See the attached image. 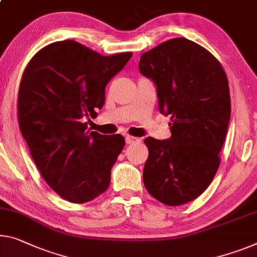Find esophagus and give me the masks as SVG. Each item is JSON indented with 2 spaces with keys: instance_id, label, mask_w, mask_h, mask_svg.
Segmentation results:
<instances>
[{
  "instance_id": "1",
  "label": "esophagus",
  "mask_w": 257,
  "mask_h": 257,
  "mask_svg": "<svg viewBox=\"0 0 257 257\" xmlns=\"http://www.w3.org/2000/svg\"><path fill=\"white\" fill-rule=\"evenodd\" d=\"M125 141L127 145H132V144H136V142H140L139 138H136V137H132V136H126L125 137Z\"/></svg>"
}]
</instances>
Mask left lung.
Instances as JSON below:
<instances>
[{
    "label": "left lung",
    "instance_id": "8db88e82",
    "mask_svg": "<svg viewBox=\"0 0 257 257\" xmlns=\"http://www.w3.org/2000/svg\"><path fill=\"white\" fill-rule=\"evenodd\" d=\"M139 70L156 85L160 111L172 121L170 139H145L146 189L167 206L191 202L220 164L231 116L227 77L214 55L185 38L146 51Z\"/></svg>",
    "mask_w": 257,
    "mask_h": 257
}]
</instances>
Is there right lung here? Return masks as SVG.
<instances>
[{
  "label": "right lung",
  "instance_id": "right-lung-1",
  "mask_svg": "<svg viewBox=\"0 0 257 257\" xmlns=\"http://www.w3.org/2000/svg\"><path fill=\"white\" fill-rule=\"evenodd\" d=\"M131 57L132 53L102 56L64 40L39 50L24 71L19 128L43 179L69 202H88L109 187L125 139L89 132L85 119L102 109L106 84Z\"/></svg>",
  "mask_w": 257,
  "mask_h": 257
}]
</instances>
